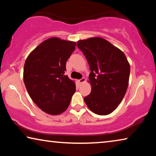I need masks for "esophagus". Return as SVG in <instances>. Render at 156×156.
Instances as JSON below:
<instances>
[{
	"instance_id": "34e87169",
	"label": "esophagus",
	"mask_w": 156,
	"mask_h": 156,
	"mask_svg": "<svg viewBox=\"0 0 156 156\" xmlns=\"http://www.w3.org/2000/svg\"><path fill=\"white\" fill-rule=\"evenodd\" d=\"M85 78H82L81 79H80V80H78V82H79V83L80 84H82V83H84V82H85Z\"/></svg>"
}]
</instances>
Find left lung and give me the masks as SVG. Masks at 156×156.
<instances>
[{
  "label": "left lung",
  "mask_w": 156,
  "mask_h": 156,
  "mask_svg": "<svg viewBox=\"0 0 156 156\" xmlns=\"http://www.w3.org/2000/svg\"><path fill=\"white\" fill-rule=\"evenodd\" d=\"M90 67L91 91L84 100L89 109L105 115L118 107L128 87L130 65L124 53L100 37L78 41Z\"/></svg>",
  "instance_id": "8db88e82"
}]
</instances>
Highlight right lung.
Instances as JSON below:
<instances>
[{"label":"right lung","instance_id":"obj_1","mask_svg":"<svg viewBox=\"0 0 156 156\" xmlns=\"http://www.w3.org/2000/svg\"><path fill=\"white\" fill-rule=\"evenodd\" d=\"M76 45V42L53 37L41 43L25 60L26 89L34 103L48 114L64 112L76 91L74 82L65 74L66 62Z\"/></svg>","mask_w":156,"mask_h":156}]
</instances>
